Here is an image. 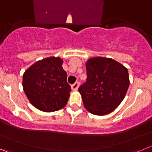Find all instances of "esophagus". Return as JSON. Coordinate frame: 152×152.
<instances>
[{"mask_svg":"<svg viewBox=\"0 0 152 152\" xmlns=\"http://www.w3.org/2000/svg\"><path fill=\"white\" fill-rule=\"evenodd\" d=\"M79 87V83L78 82H75V84L72 85V91H77V88Z\"/></svg>","mask_w":152,"mask_h":152,"instance_id":"esophagus-1","label":"esophagus"}]
</instances>
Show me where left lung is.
<instances>
[{"instance_id":"left-lung-1","label":"left lung","mask_w":152,"mask_h":152,"mask_svg":"<svg viewBox=\"0 0 152 152\" xmlns=\"http://www.w3.org/2000/svg\"><path fill=\"white\" fill-rule=\"evenodd\" d=\"M87 81L79 88L85 109L103 116L121 103L129 86L128 69L110 58L94 57L86 61Z\"/></svg>"}]
</instances>
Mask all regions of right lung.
Instances as JSON below:
<instances>
[{
    "mask_svg": "<svg viewBox=\"0 0 152 152\" xmlns=\"http://www.w3.org/2000/svg\"><path fill=\"white\" fill-rule=\"evenodd\" d=\"M62 64L61 58L51 56L36 61L23 73L24 93L31 104L39 110L54 112L68 103L72 89Z\"/></svg>",
    "mask_w": 152,
    "mask_h": 152,
    "instance_id": "1",
    "label": "right lung"
}]
</instances>
